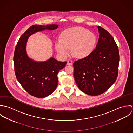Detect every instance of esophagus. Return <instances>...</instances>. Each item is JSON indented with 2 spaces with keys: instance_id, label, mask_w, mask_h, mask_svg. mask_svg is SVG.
<instances>
[{
  "instance_id": "34e87169",
  "label": "esophagus",
  "mask_w": 133,
  "mask_h": 133,
  "mask_svg": "<svg viewBox=\"0 0 133 133\" xmlns=\"http://www.w3.org/2000/svg\"><path fill=\"white\" fill-rule=\"evenodd\" d=\"M73 64V62L71 60H69L67 62V65H71Z\"/></svg>"
}]
</instances>
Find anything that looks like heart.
Wrapping results in <instances>:
<instances>
[{
    "mask_svg": "<svg viewBox=\"0 0 133 133\" xmlns=\"http://www.w3.org/2000/svg\"><path fill=\"white\" fill-rule=\"evenodd\" d=\"M96 38L95 35L82 27H73L65 30L62 39H57L55 46L57 52L63 57H66L72 49V54L77 58L89 55L93 51Z\"/></svg>",
    "mask_w": 133,
    "mask_h": 133,
    "instance_id": "1",
    "label": "heart"
}]
</instances>
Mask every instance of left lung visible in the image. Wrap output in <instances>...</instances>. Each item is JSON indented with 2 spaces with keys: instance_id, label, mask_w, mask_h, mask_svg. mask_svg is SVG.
Returning a JSON list of instances; mask_svg holds the SVG:
<instances>
[{
  "instance_id": "1",
  "label": "left lung",
  "mask_w": 133,
  "mask_h": 133,
  "mask_svg": "<svg viewBox=\"0 0 133 133\" xmlns=\"http://www.w3.org/2000/svg\"><path fill=\"white\" fill-rule=\"evenodd\" d=\"M99 37L95 50L88 56L74 62V77L79 89L91 96L100 95L115 82L119 53L112 36L97 26Z\"/></svg>"
}]
</instances>
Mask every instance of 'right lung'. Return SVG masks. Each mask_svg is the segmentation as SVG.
I'll list each match as a JSON object with an SVG mask.
<instances>
[{
    "label": "right lung",
    "mask_w": 133,
    "mask_h": 133,
    "mask_svg": "<svg viewBox=\"0 0 133 133\" xmlns=\"http://www.w3.org/2000/svg\"><path fill=\"white\" fill-rule=\"evenodd\" d=\"M57 24L33 25L19 38L16 46L14 63L16 78L23 88L29 94L37 98H44L56 90L57 74L66 65V62L58 61L51 57L44 61H37L28 56L26 44L32 35L45 30H54Z\"/></svg>",
    "instance_id": "1"
}]
</instances>
